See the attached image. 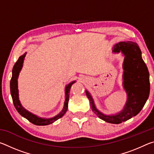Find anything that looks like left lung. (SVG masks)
I'll use <instances>...</instances> for the list:
<instances>
[{"mask_svg":"<svg viewBox=\"0 0 154 154\" xmlns=\"http://www.w3.org/2000/svg\"><path fill=\"white\" fill-rule=\"evenodd\" d=\"M120 51L125 56L123 85L128 94L127 102L123 110L116 116H105L97 110L92 96L85 91L93 112L103 120L115 124H120L137 116L144 106L150 90L149 73L137 43L132 41L117 43L113 47V52Z\"/></svg>","mask_w":154,"mask_h":154,"instance_id":"left-lung-1","label":"left lung"}]
</instances>
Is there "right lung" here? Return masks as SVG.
Returning a JSON list of instances; mask_svg holds the SVG:
<instances>
[{"label":"right lung","instance_id":"obj_1","mask_svg":"<svg viewBox=\"0 0 154 154\" xmlns=\"http://www.w3.org/2000/svg\"><path fill=\"white\" fill-rule=\"evenodd\" d=\"M25 53L23 54L22 56H21L19 58H18L17 61L15 62V65L13 68L12 71V77L10 82V90H11V94L12 96L13 99V103L15 106V109L17 111L21 116L24 117L26 119H27L28 121L31 123L36 125V126H46V125L54 123V122L56 121L57 119H60L64 116V113H66L68 109V103H69V92L71 90V88L72 85L75 82H72L70 83L69 85H66V89H65V93H66V99H65L64 102V108L62 109V111L60 113L58 116H56L53 118L50 119H43L41 118H38L37 116H35V115L32 114L30 112L26 110V109L21 105L20 102L19 100V98H18V90H17V78L18 75H19V72L21 71L22 67V64L24 62V59L26 56Z\"/></svg>","mask_w":154,"mask_h":154}]
</instances>
